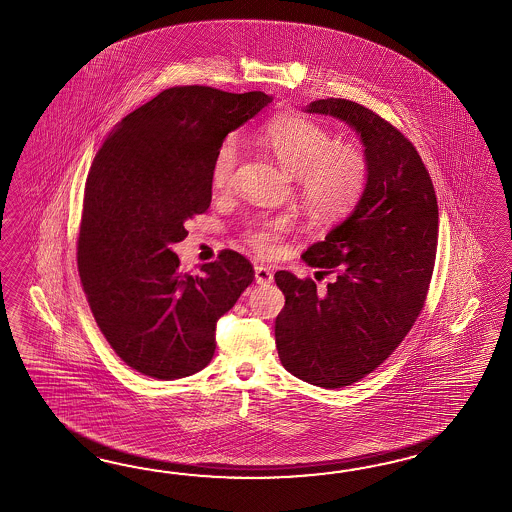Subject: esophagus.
Segmentation results:
<instances>
[{"label":"esophagus","mask_w":512,"mask_h":512,"mask_svg":"<svg viewBox=\"0 0 512 512\" xmlns=\"http://www.w3.org/2000/svg\"><path fill=\"white\" fill-rule=\"evenodd\" d=\"M254 278H256V282H258V284L267 286V284H271V282H273V273H271V269H269V267L256 265V267H254Z\"/></svg>","instance_id":"obj_1"}]
</instances>
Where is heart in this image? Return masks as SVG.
<instances>
[{"mask_svg": "<svg viewBox=\"0 0 512 512\" xmlns=\"http://www.w3.org/2000/svg\"><path fill=\"white\" fill-rule=\"evenodd\" d=\"M262 145L293 176H299L302 204L314 217L334 219L351 210L366 189V154L354 145H334V135L314 120L280 117L260 135ZM241 146L236 137L223 141L211 161V185L224 191L234 184ZM288 224L282 219L258 221L245 232L250 247L262 256L280 250Z\"/></svg>", "mask_w": 512, "mask_h": 512, "instance_id": "1", "label": "heart"}]
</instances>
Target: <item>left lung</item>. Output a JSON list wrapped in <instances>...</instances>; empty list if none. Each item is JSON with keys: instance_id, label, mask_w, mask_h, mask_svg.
I'll list each match as a JSON object with an SVG mask.
<instances>
[{"instance_id": "8db88e82", "label": "left lung", "mask_w": 512, "mask_h": 512, "mask_svg": "<svg viewBox=\"0 0 512 512\" xmlns=\"http://www.w3.org/2000/svg\"><path fill=\"white\" fill-rule=\"evenodd\" d=\"M308 113L340 118L360 137L369 176L353 213L302 254L336 273L327 291L312 278L278 271L286 304L276 349L297 379L343 388L394 353L414 325L433 276L438 204L418 150L388 120L341 98L315 100Z\"/></svg>"}]
</instances>
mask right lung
<instances>
[{
    "label": "right lung",
    "instance_id": "add662e5",
    "mask_svg": "<svg viewBox=\"0 0 512 512\" xmlns=\"http://www.w3.org/2000/svg\"><path fill=\"white\" fill-rule=\"evenodd\" d=\"M273 96L171 87L122 118L92 161L79 226L78 269L92 315L128 366L154 379L210 364L215 325L254 280L223 250L200 275L172 250L185 221L211 202V161L224 137Z\"/></svg>",
    "mask_w": 512,
    "mask_h": 512
}]
</instances>
